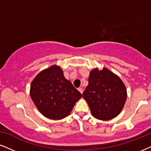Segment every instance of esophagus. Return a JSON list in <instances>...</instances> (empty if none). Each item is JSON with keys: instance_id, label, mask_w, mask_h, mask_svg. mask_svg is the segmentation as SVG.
I'll list each match as a JSON object with an SVG mask.
<instances>
[{"instance_id": "1", "label": "esophagus", "mask_w": 151, "mask_h": 151, "mask_svg": "<svg viewBox=\"0 0 151 151\" xmlns=\"http://www.w3.org/2000/svg\"><path fill=\"white\" fill-rule=\"evenodd\" d=\"M78 91H79V92L81 93V94H82V93H83V88H81V87L78 88Z\"/></svg>"}]
</instances>
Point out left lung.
<instances>
[{
    "instance_id": "1",
    "label": "left lung",
    "mask_w": 151,
    "mask_h": 151,
    "mask_svg": "<svg viewBox=\"0 0 151 151\" xmlns=\"http://www.w3.org/2000/svg\"><path fill=\"white\" fill-rule=\"evenodd\" d=\"M97 119L108 121L121 112L127 99V90L118 76L107 68L90 72L88 85L82 94Z\"/></svg>"
}]
</instances>
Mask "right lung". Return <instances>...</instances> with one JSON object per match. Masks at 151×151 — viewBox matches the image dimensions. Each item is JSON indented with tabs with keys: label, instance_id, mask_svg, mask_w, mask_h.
<instances>
[{
	"label": "right lung",
	"instance_id": "right-lung-1",
	"mask_svg": "<svg viewBox=\"0 0 151 151\" xmlns=\"http://www.w3.org/2000/svg\"><path fill=\"white\" fill-rule=\"evenodd\" d=\"M30 95L39 111L45 117L60 120L68 116L81 93L64 77L58 65H52L40 72L32 81Z\"/></svg>",
	"mask_w": 151,
	"mask_h": 151
}]
</instances>
